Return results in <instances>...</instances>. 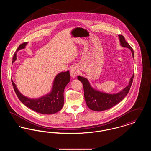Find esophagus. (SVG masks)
Returning a JSON list of instances; mask_svg holds the SVG:
<instances>
[{"mask_svg":"<svg viewBox=\"0 0 151 151\" xmlns=\"http://www.w3.org/2000/svg\"><path fill=\"white\" fill-rule=\"evenodd\" d=\"M79 72V70L78 69L77 67H72V68L70 70V74H71V76H72V78H74L75 77Z\"/></svg>","mask_w":151,"mask_h":151,"instance_id":"esophagus-1","label":"esophagus"}]
</instances>
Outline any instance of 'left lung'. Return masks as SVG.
I'll return each instance as SVG.
<instances>
[{"instance_id":"1","label":"left lung","mask_w":151,"mask_h":151,"mask_svg":"<svg viewBox=\"0 0 151 151\" xmlns=\"http://www.w3.org/2000/svg\"><path fill=\"white\" fill-rule=\"evenodd\" d=\"M118 36L121 45L123 47L129 49L132 52V57H134V50L129 44L126 41L124 37L121 35ZM134 75L133 74L130 78L129 85L121 92L115 94L106 93L97 91L91 86L88 79L80 76H78V79L83 85L84 97L87 106L94 111H101L113 107L127 96L132 85Z\"/></svg>"}]
</instances>
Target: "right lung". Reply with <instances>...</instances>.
Instances as JSON below:
<instances>
[{"label": "right lung", "mask_w": 151, "mask_h": 151, "mask_svg": "<svg viewBox=\"0 0 151 151\" xmlns=\"http://www.w3.org/2000/svg\"><path fill=\"white\" fill-rule=\"evenodd\" d=\"M27 45V42H24L19 46L14 54L12 63L16 60L17 52L24 49ZM70 79L71 76L69 71L58 73L54 79L50 92L36 99L28 98L22 95L17 89L12 80H11V81L15 93L24 105L40 114H52L60 110L63 106V92L65 87L70 81Z\"/></svg>", "instance_id": "add662e5"}]
</instances>
